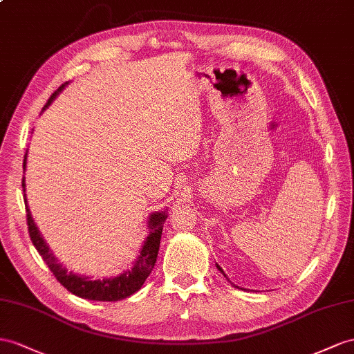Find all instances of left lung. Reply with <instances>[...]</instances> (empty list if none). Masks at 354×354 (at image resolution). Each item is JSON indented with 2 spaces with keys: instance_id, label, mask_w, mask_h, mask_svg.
<instances>
[{
  "instance_id": "8db88e82",
  "label": "left lung",
  "mask_w": 354,
  "mask_h": 354,
  "mask_svg": "<svg viewBox=\"0 0 354 354\" xmlns=\"http://www.w3.org/2000/svg\"><path fill=\"white\" fill-rule=\"evenodd\" d=\"M216 268H218V269H220V270H221V274H223V275H224V277H225V274H224V270H223V269H221V268H220V266H218V265H216ZM233 287H236V288H239V287H238V286H234V284H233ZM241 290H245V288H241Z\"/></svg>"
}]
</instances>
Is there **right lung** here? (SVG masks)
<instances>
[{
    "label": "right lung",
    "mask_w": 354,
    "mask_h": 354,
    "mask_svg": "<svg viewBox=\"0 0 354 354\" xmlns=\"http://www.w3.org/2000/svg\"><path fill=\"white\" fill-rule=\"evenodd\" d=\"M66 85L67 82L64 85H61L55 93L50 95L46 106L43 107V111L53 102V100H55V97L66 88ZM26 153H28V151H26ZM26 153L24 158V169L26 166ZM22 187L25 192V178L22 179ZM166 218H167L166 211L153 212L149 215L148 236L143 242L138 260L134 261V265L130 270H125L120 277L104 278V279H91L88 277L76 275L73 272H67L66 268H62V265L58 263V260L52 254V251L46 245V242H44V239L41 238L39 229L35 227L31 212L28 209V205H26V224H28V232H30V238L32 241V245L39 251V254L44 260V263L49 266L52 274L55 275V278L68 290L70 293H73L79 297L89 299V301H100V302L121 301V299L129 297L133 293L138 292V290L143 286V283L149 277V274L153 269V265H156L157 261L161 232H162V225H165Z\"/></svg>",
    "instance_id": "right-lung-1"
}]
</instances>
